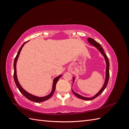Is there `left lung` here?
<instances>
[{"label": "left lung", "instance_id": "8db88e82", "mask_svg": "<svg viewBox=\"0 0 129 129\" xmlns=\"http://www.w3.org/2000/svg\"><path fill=\"white\" fill-rule=\"evenodd\" d=\"M88 40V41L90 42V44H91V45H93V46H95V47H96L97 48H98V49L100 50V52L103 54V55L105 57V61H106V63H107L106 79H105L104 84L103 85V87H102V88L101 89V90L98 93H97V94L94 97H92V98H87V97H84L83 96L80 95L79 94H78V93H75V92H74L73 91V90H72V91H73L74 94L77 97H78V98L80 99H82V100H88H88H93L94 99H95L96 97H97V96H99L101 94V93L104 91V90L105 89V88H106V87L107 86V84H108V81H109V75H110V74H109V60H108V56H107V55H106V54H105V53L104 52L103 49L102 48V47H101V46L100 45V44H99V43L96 42L95 40H93V39H92L91 38H89ZM74 77H73V82H74Z\"/></svg>", "mask_w": 129, "mask_h": 129}]
</instances>
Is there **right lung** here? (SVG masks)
I'll return each instance as SVG.
<instances>
[{"mask_svg":"<svg viewBox=\"0 0 129 129\" xmlns=\"http://www.w3.org/2000/svg\"><path fill=\"white\" fill-rule=\"evenodd\" d=\"M28 41H26L25 42V43H24L23 44V45L21 46V47L20 48V49H19V51L18 52V54L17 56H15V58H14V74H13V77H14V82L15 83V84H16L17 87H18V89L19 90V91H20V92L22 93V94L24 95L25 97H26V98L31 101H33V102H44V101H45L46 100H48L49 99H50V97H51L53 95V94L54 93V91H55V88H56V84L58 80H59L60 78L61 77V75H59L58 76L56 77V78H55L54 79V81H53V89H52V91L51 92V93H50V94H49L48 96H45V97H37V96H35L34 95H32L30 94V93H28L27 91H26L25 90L23 89L21 85H20V84H19V82L18 81V79H17V73H16V63H17V60H18V58L19 57V54H20V51L21 50L22 48V47L24 46V45L26 44V43Z\"/></svg>","mask_w":129,"mask_h":129,"instance_id":"right-lung-1","label":"right lung"}]
</instances>
